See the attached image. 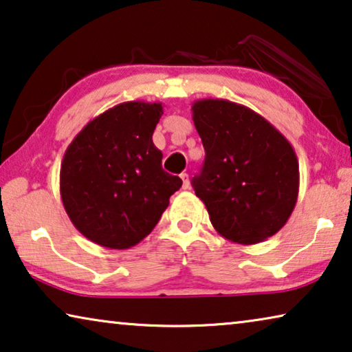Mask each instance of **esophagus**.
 <instances>
[{"label": "esophagus", "instance_id": "1", "mask_svg": "<svg viewBox=\"0 0 352 352\" xmlns=\"http://www.w3.org/2000/svg\"><path fill=\"white\" fill-rule=\"evenodd\" d=\"M180 178H182V182H183L182 188H183V190H188V188H190V175H188V174H182Z\"/></svg>", "mask_w": 352, "mask_h": 352}]
</instances>
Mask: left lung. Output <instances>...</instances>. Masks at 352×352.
Instances as JSON below:
<instances>
[{"label":"left lung","instance_id":"8db88e82","mask_svg":"<svg viewBox=\"0 0 352 352\" xmlns=\"http://www.w3.org/2000/svg\"><path fill=\"white\" fill-rule=\"evenodd\" d=\"M206 160L192 178L219 235L254 245L289 219L298 196V161L285 135L254 110L228 99L192 102Z\"/></svg>","mask_w":352,"mask_h":352}]
</instances>
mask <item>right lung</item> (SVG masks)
<instances>
[{"instance_id":"add662e5","label":"right lung","mask_w":352,"mask_h":352,"mask_svg":"<svg viewBox=\"0 0 352 352\" xmlns=\"http://www.w3.org/2000/svg\"><path fill=\"white\" fill-rule=\"evenodd\" d=\"M161 115V102L118 104L83 126L63 156L60 194L67 217L104 248L138 245L180 190V178L162 170L151 139Z\"/></svg>"}]
</instances>
